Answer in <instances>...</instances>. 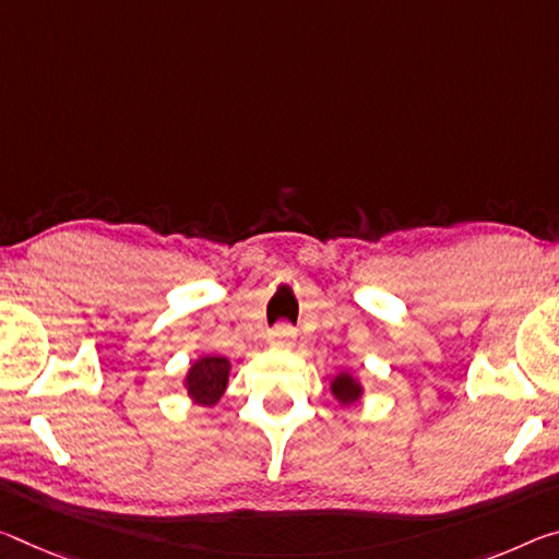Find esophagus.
Returning <instances> with one entry per match:
<instances>
[{"label":"esophagus","mask_w":559,"mask_h":559,"mask_svg":"<svg viewBox=\"0 0 559 559\" xmlns=\"http://www.w3.org/2000/svg\"><path fill=\"white\" fill-rule=\"evenodd\" d=\"M294 338H296V331L288 323L276 325L271 333V343L276 345V348H290V345H294Z\"/></svg>","instance_id":"obj_1"}]
</instances>
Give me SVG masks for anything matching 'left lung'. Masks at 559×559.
Returning a JSON list of instances; mask_svg holds the SVG:
<instances>
[{
	"label": "left lung",
	"instance_id": "obj_1",
	"mask_svg": "<svg viewBox=\"0 0 559 559\" xmlns=\"http://www.w3.org/2000/svg\"><path fill=\"white\" fill-rule=\"evenodd\" d=\"M331 393L341 405H353L362 397V385L358 383L356 376L348 373V370H343V373H338L331 380Z\"/></svg>",
	"mask_w": 559,
	"mask_h": 559
}]
</instances>
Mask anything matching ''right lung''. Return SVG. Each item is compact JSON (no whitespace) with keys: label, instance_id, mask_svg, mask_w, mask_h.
<instances>
[{"label":"right lung","instance_id":"1","mask_svg":"<svg viewBox=\"0 0 559 559\" xmlns=\"http://www.w3.org/2000/svg\"><path fill=\"white\" fill-rule=\"evenodd\" d=\"M228 373H231V360L224 356H201L191 362L186 373V393L197 405H216L228 385Z\"/></svg>","mask_w":559,"mask_h":559}]
</instances>
